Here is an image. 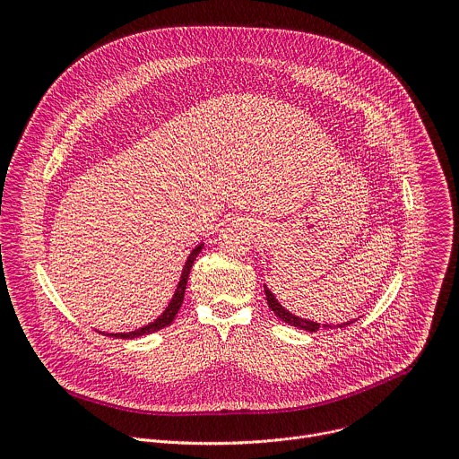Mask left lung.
<instances>
[{"label": "left lung", "instance_id": "obj_1", "mask_svg": "<svg viewBox=\"0 0 459 459\" xmlns=\"http://www.w3.org/2000/svg\"><path fill=\"white\" fill-rule=\"evenodd\" d=\"M265 287V296H267V303H269V307L274 310V314L281 319V321H285V323H289V325H292V326H298V329H301V331H307V333H317V331H321V329H338V326H347V325H351L352 321H347V323H338V325H329V323H325V325H321V323H316V321H310V319H303V317H299V316H294V314H290L285 307H281V303L276 299V296L269 290V287L267 285H264Z\"/></svg>", "mask_w": 459, "mask_h": 459}]
</instances>
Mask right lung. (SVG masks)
I'll use <instances>...</instances> for the list:
<instances>
[{
  "label": "right lung",
  "instance_id": "right-lung-1",
  "mask_svg": "<svg viewBox=\"0 0 459 459\" xmlns=\"http://www.w3.org/2000/svg\"><path fill=\"white\" fill-rule=\"evenodd\" d=\"M202 248H204V243H200L198 247H195V248L188 254V257H186V261H185V265H183V271H181L179 283H178V287H176V292H174L170 303L167 305V308L163 310V314H161L160 317H156L152 323L142 326V329H138V331H133V333H116V334H108V333H107L105 336L121 338V340H134V338H142V336H145V334L158 333V331L165 329V326H169V325L174 321V317H176V314H178V310H179V307H181V303H183V296H185V289H186V280H188L192 264H194V259L198 257V254L202 252Z\"/></svg>",
  "mask_w": 459,
  "mask_h": 459
}]
</instances>
